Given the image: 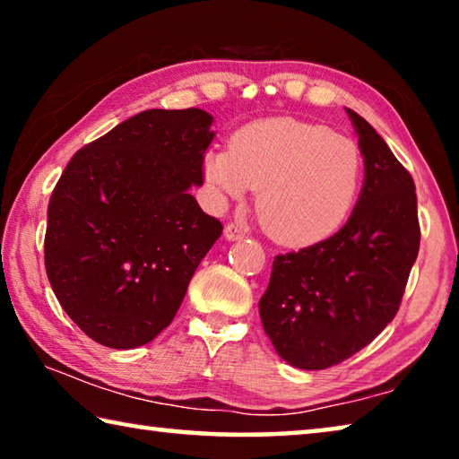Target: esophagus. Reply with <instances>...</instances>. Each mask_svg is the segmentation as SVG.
<instances>
[{"mask_svg": "<svg viewBox=\"0 0 459 459\" xmlns=\"http://www.w3.org/2000/svg\"><path fill=\"white\" fill-rule=\"evenodd\" d=\"M224 238H227V240H240V238H245V230L240 229L238 224L229 222L227 227H224Z\"/></svg>", "mask_w": 459, "mask_h": 459, "instance_id": "34e87169", "label": "esophagus"}]
</instances>
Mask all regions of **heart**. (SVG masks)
<instances>
[{
    "instance_id": "b5f03b06",
    "label": "heart",
    "mask_w": 459,
    "mask_h": 459,
    "mask_svg": "<svg viewBox=\"0 0 459 459\" xmlns=\"http://www.w3.org/2000/svg\"><path fill=\"white\" fill-rule=\"evenodd\" d=\"M204 180L219 202L257 188L263 227L283 245L307 247L333 235L351 214L362 155L351 137L291 117L251 123L232 147L204 155Z\"/></svg>"
}]
</instances>
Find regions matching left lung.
I'll use <instances>...</instances> for the list:
<instances>
[{
	"label": "left lung",
	"instance_id": "1",
	"mask_svg": "<svg viewBox=\"0 0 459 459\" xmlns=\"http://www.w3.org/2000/svg\"><path fill=\"white\" fill-rule=\"evenodd\" d=\"M364 182L336 235L277 255L259 301L263 330L295 368L324 370L370 344L397 316L419 253L413 178L352 108Z\"/></svg>",
	"mask_w": 459,
	"mask_h": 459
}]
</instances>
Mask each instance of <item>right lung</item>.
Masks as SVG:
<instances>
[{"mask_svg":"<svg viewBox=\"0 0 459 459\" xmlns=\"http://www.w3.org/2000/svg\"><path fill=\"white\" fill-rule=\"evenodd\" d=\"M202 108H150L73 155L48 204L44 263L68 317L129 351L168 328L222 224L190 194L214 131Z\"/></svg>","mask_w":459,"mask_h":459,"instance_id":"obj_1","label":"right lung"}]
</instances>
